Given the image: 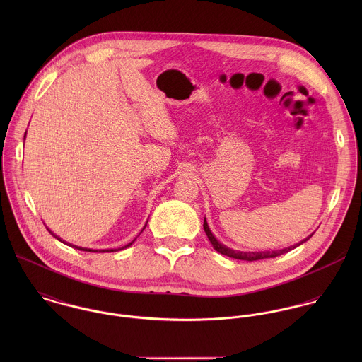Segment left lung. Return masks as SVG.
<instances>
[{"mask_svg":"<svg viewBox=\"0 0 362 362\" xmlns=\"http://www.w3.org/2000/svg\"><path fill=\"white\" fill-rule=\"evenodd\" d=\"M204 230H205V233H206L207 238H209L210 244L213 245V248H214L218 254L226 255V257H228V258L240 259V260H250V262H252V260H259V259L276 258V257H280V255L287 254L288 251H291V250H294V248L300 247L301 244H304L305 241H308L310 237H312V234H310V237L304 238L301 243L294 244V245H291V247H288V248L279 250V251H259V252L255 251V252H244V251H237V250L228 248V247H226L224 244H221L220 241H217V238L213 235V233L210 231V228H209V226H207L206 217H205V220H204Z\"/></svg>","mask_w":362,"mask_h":362,"instance_id":"8db88e82","label":"left lung"}]
</instances>
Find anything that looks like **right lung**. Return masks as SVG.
<instances>
[{
	"mask_svg": "<svg viewBox=\"0 0 362 362\" xmlns=\"http://www.w3.org/2000/svg\"><path fill=\"white\" fill-rule=\"evenodd\" d=\"M25 136H26V134H25ZM145 227H146V224H145ZM145 227H144V228H142V231H144V230H145ZM47 230H49V231H50V234H52V237H55V238H57V240H58V241H61V243H64V244H65V245H69V247H72V248H75V250H81V251H86V252H98V251H99V250H92V248H82V247H78V245H74V244H69V243H66V241H64V240H62V238H59V237H58V235H55V234H54V233H52V230H50V228H49V227H47ZM142 231H141V233H142ZM135 240H136V238H135ZM135 240H134V241H131V243H129V244H127V245H124V247H122V248H118V250H117V248H115V250H100V251H99V252H115V251H121V250H125V248H128V247H131V245H132V244H134V243H135Z\"/></svg>",
	"mask_w": 362,
	"mask_h": 362,
	"instance_id": "obj_1",
	"label": "right lung"
}]
</instances>
